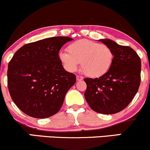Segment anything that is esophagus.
<instances>
[{
  "mask_svg": "<svg viewBox=\"0 0 150 150\" xmlns=\"http://www.w3.org/2000/svg\"><path fill=\"white\" fill-rule=\"evenodd\" d=\"M76 79H77V81H82V80H83V77L80 76V75H77Z\"/></svg>",
  "mask_w": 150,
  "mask_h": 150,
  "instance_id": "34e87169",
  "label": "esophagus"
}]
</instances>
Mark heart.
Here are the masks:
<instances>
[{"instance_id":"heart-1","label":"heart","mask_w":150,"mask_h":150,"mask_svg":"<svg viewBox=\"0 0 150 150\" xmlns=\"http://www.w3.org/2000/svg\"><path fill=\"white\" fill-rule=\"evenodd\" d=\"M67 52H60L59 57L64 67L75 72L80 62L85 75L93 78L105 75L111 67L113 52L106 45L88 39H80L68 45Z\"/></svg>"}]
</instances>
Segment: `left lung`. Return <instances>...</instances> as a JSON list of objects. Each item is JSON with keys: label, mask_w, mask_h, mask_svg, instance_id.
I'll list each match as a JSON object with an SVG mask.
<instances>
[{"label": "left lung", "mask_w": 150, "mask_h": 150, "mask_svg": "<svg viewBox=\"0 0 150 150\" xmlns=\"http://www.w3.org/2000/svg\"><path fill=\"white\" fill-rule=\"evenodd\" d=\"M113 52L109 70L98 78H85L87 89L85 98L96 112L113 114L122 111L137 93L141 81V59L128 46L111 39H100Z\"/></svg>", "instance_id": "left-lung-1"}]
</instances>
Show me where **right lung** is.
Instances as JSON below:
<instances>
[{"instance_id": "1", "label": "right lung", "mask_w": 150, "mask_h": 150, "mask_svg": "<svg viewBox=\"0 0 150 150\" xmlns=\"http://www.w3.org/2000/svg\"><path fill=\"white\" fill-rule=\"evenodd\" d=\"M72 39L54 37L23 45L8 68V88L13 101L23 113L45 119L59 111L69 89L76 82L59 57L62 47Z\"/></svg>"}]
</instances>
